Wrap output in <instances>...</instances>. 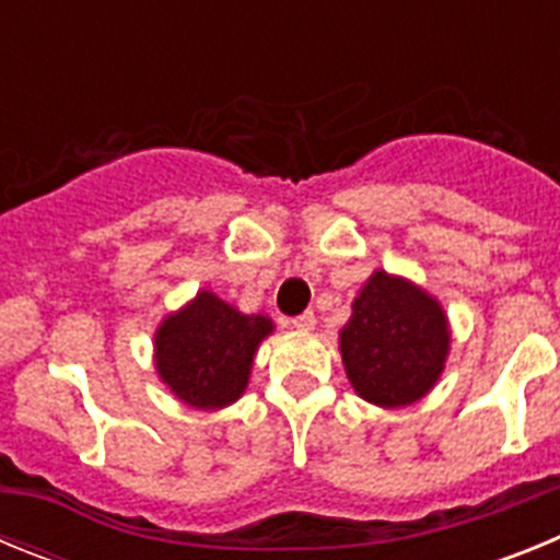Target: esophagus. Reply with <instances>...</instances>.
<instances>
[{
	"mask_svg": "<svg viewBox=\"0 0 560 560\" xmlns=\"http://www.w3.org/2000/svg\"><path fill=\"white\" fill-rule=\"evenodd\" d=\"M316 325V316L311 314V311H305V314L294 316V319H289V328L291 330H303V334H308V330H314Z\"/></svg>",
	"mask_w": 560,
	"mask_h": 560,
	"instance_id": "34e87169",
	"label": "esophagus"
}]
</instances>
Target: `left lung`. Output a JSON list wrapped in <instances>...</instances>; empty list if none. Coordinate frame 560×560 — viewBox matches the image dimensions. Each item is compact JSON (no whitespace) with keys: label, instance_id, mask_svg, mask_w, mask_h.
<instances>
[{"label":"left lung","instance_id":"8db88e82","mask_svg":"<svg viewBox=\"0 0 560 560\" xmlns=\"http://www.w3.org/2000/svg\"><path fill=\"white\" fill-rule=\"evenodd\" d=\"M350 308L339 353L355 395L381 409H400L432 393L452 350L443 305L407 277L375 269Z\"/></svg>","mask_w":560,"mask_h":560}]
</instances>
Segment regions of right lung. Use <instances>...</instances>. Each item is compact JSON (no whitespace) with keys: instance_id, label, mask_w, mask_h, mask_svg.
<instances>
[{"instance_id":"right-lung-1","label":"right lung","mask_w":560,"mask_h":560,"mask_svg":"<svg viewBox=\"0 0 560 560\" xmlns=\"http://www.w3.org/2000/svg\"><path fill=\"white\" fill-rule=\"evenodd\" d=\"M271 334L266 314H244L201 289L153 334V370L187 407L224 409L246 393L257 348Z\"/></svg>"}]
</instances>
